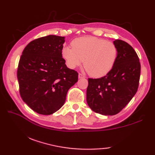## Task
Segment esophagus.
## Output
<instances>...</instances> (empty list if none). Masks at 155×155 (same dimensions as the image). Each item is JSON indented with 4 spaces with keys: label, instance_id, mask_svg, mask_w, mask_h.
<instances>
[{
    "label": "esophagus",
    "instance_id": "1",
    "mask_svg": "<svg viewBox=\"0 0 155 155\" xmlns=\"http://www.w3.org/2000/svg\"><path fill=\"white\" fill-rule=\"evenodd\" d=\"M78 78H85V76H84L83 74L79 73V74H78Z\"/></svg>",
    "mask_w": 155,
    "mask_h": 155
}]
</instances>
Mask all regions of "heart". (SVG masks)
<instances>
[{"instance_id": "heart-1", "label": "heart", "mask_w": 155, "mask_h": 155, "mask_svg": "<svg viewBox=\"0 0 155 155\" xmlns=\"http://www.w3.org/2000/svg\"><path fill=\"white\" fill-rule=\"evenodd\" d=\"M72 47L65 46L62 56L67 67L75 68L83 62L88 73L93 77H102L109 72L117 61L118 50L113 42L94 37L74 39Z\"/></svg>"}]
</instances>
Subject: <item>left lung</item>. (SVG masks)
<instances>
[{"instance_id":"8db88e82","label":"left lung","mask_w":155,"mask_h":155,"mask_svg":"<svg viewBox=\"0 0 155 155\" xmlns=\"http://www.w3.org/2000/svg\"><path fill=\"white\" fill-rule=\"evenodd\" d=\"M118 50L113 68L106 76L88 78L87 102L94 112L103 115L119 113L136 94L140 74L139 58L127 42L115 40Z\"/></svg>"}]
</instances>
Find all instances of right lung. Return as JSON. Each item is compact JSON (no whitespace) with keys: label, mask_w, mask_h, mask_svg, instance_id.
Returning a JSON list of instances; mask_svg holds the SVG:
<instances>
[{"label":"right lung","mask_w":155,"mask_h":155,"mask_svg":"<svg viewBox=\"0 0 155 155\" xmlns=\"http://www.w3.org/2000/svg\"><path fill=\"white\" fill-rule=\"evenodd\" d=\"M64 37L48 35L31 41L22 51L17 71L20 94L36 113L48 115L63 106L78 73L62 56Z\"/></svg>","instance_id":"obj_1"}]
</instances>
